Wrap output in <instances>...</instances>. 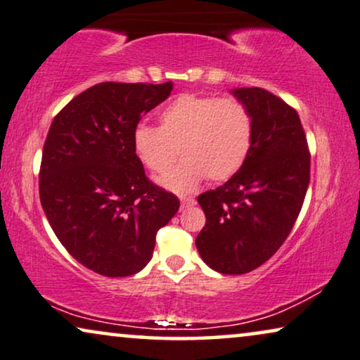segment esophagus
<instances>
[{"instance_id": "obj_1", "label": "esophagus", "mask_w": 360, "mask_h": 360, "mask_svg": "<svg viewBox=\"0 0 360 360\" xmlns=\"http://www.w3.org/2000/svg\"><path fill=\"white\" fill-rule=\"evenodd\" d=\"M194 204H195V200H194L193 198H184V199H181V210L188 209V207H191V205H194Z\"/></svg>"}]
</instances>
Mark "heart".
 Masks as SVG:
<instances>
[{
    "label": "heart",
    "mask_w": 360,
    "mask_h": 360,
    "mask_svg": "<svg viewBox=\"0 0 360 360\" xmlns=\"http://www.w3.org/2000/svg\"><path fill=\"white\" fill-rule=\"evenodd\" d=\"M253 143L250 108L233 95L184 94L160 113V124H140L133 133L138 160L155 174L174 166L177 151L183 162L160 183L186 194L207 177L229 179L243 166Z\"/></svg>",
    "instance_id": "1"
}]
</instances>
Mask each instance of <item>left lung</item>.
<instances>
[{
	"label": "left lung",
	"mask_w": 360,
	"mask_h": 360,
	"mask_svg": "<svg viewBox=\"0 0 360 360\" xmlns=\"http://www.w3.org/2000/svg\"><path fill=\"white\" fill-rule=\"evenodd\" d=\"M250 108L253 143L227 183L202 193L205 225L195 238L202 260L224 275L255 270L275 255L298 219L311 155L298 112L265 89H237Z\"/></svg>",
	"instance_id": "left-lung-1"
}]
</instances>
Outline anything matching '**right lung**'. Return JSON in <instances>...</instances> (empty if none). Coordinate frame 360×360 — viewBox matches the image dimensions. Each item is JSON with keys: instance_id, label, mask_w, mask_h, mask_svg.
Wrapping results in <instances>:
<instances>
[{"instance_id": "obj_1", "label": "right lung", "mask_w": 360, "mask_h": 360, "mask_svg": "<svg viewBox=\"0 0 360 360\" xmlns=\"http://www.w3.org/2000/svg\"><path fill=\"white\" fill-rule=\"evenodd\" d=\"M172 84L102 82L52 120L39 169V198L65 250L103 276L135 275L151 260L158 230L179 200L151 183L133 148L143 115Z\"/></svg>"}]
</instances>
